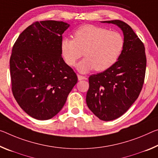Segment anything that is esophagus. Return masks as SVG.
<instances>
[{
  "label": "esophagus",
  "instance_id": "34e87169",
  "mask_svg": "<svg viewBox=\"0 0 158 158\" xmlns=\"http://www.w3.org/2000/svg\"><path fill=\"white\" fill-rule=\"evenodd\" d=\"M77 77H78V79L80 80H84V79H86V77H84V76H82V75H80V74H77Z\"/></svg>",
  "mask_w": 158,
  "mask_h": 158
}]
</instances>
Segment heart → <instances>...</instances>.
I'll return each instance as SVG.
<instances>
[{
  "label": "heart",
  "mask_w": 158,
  "mask_h": 158,
  "mask_svg": "<svg viewBox=\"0 0 158 158\" xmlns=\"http://www.w3.org/2000/svg\"><path fill=\"white\" fill-rule=\"evenodd\" d=\"M74 38H63L60 52L64 62L74 66L83 54L85 58L77 64L79 72L94 69L103 72L118 60L124 46V39L118 31L104 27L85 24L74 32Z\"/></svg>",
  "instance_id": "obj_1"
}]
</instances>
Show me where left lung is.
I'll use <instances>...</instances> for the list:
<instances>
[{
    "instance_id": "left-lung-1",
    "label": "left lung",
    "mask_w": 158,
    "mask_h": 158,
    "mask_svg": "<svg viewBox=\"0 0 158 158\" xmlns=\"http://www.w3.org/2000/svg\"><path fill=\"white\" fill-rule=\"evenodd\" d=\"M102 22L121 28L124 46L113 66L89 77L86 101L96 117L110 121L124 114L139 97L146 75V56L143 43L129 24L118 19Z\"/></svg>"
}]
</instances>
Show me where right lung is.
Masks as SVG:
<instances>
[{
    "label": "right lung",
    "instance_id": "1",
    "mask_svg": "<svg viewBox=\"0 0 158 158\" xmlns=\"http://www.w3.org/2000/svg\"><path fill=\"white\" fill-rule=\"evenodd\" d=\"M64 22H35L16 40L10 59L12 91L33 118L47 120L61 110L78 79L60 52Z\"/></svg>",
    "mask_w": 158,
    "mask_h": 158
}]
</instances>
